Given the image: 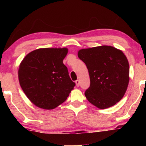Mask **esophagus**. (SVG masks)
Masks as SVG:
<instances>
[{
  "label": "esophagus",
  "instance_id": "34e87169",
  "mask_svg": "<svg viewBox=\"0 0 146 146\" xmlns=\"http://www.w3.org/2000/svg\"><path fill=\"white\" fill-rule=\"evenodd\" d=\"M75 84H76L77 86H80V81H79V80H76V81H75Z\"/></svg>",
  "mask_w": 146,
  "mask_h": 146
}]
</instances>
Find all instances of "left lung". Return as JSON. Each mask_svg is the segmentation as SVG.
<instances>
[{
	"label": "left lung",
	"mask_w": 146,
	"mask_h": 146,
	"mask_svg": "<svg viewBox=\"0 0 146 146\" xmlns=\"http://www.w3.org/2000/svg\"><path fill=\"white\" fill-rule=\"evenodd\" d=\"M78 55L89 73L90 87L84 93L88 101L100 109L119 102L129 82V64L123 52L104 45L83 48Z\"/></svg>",
	"instance_id": "obj_1"
}]
</instances>
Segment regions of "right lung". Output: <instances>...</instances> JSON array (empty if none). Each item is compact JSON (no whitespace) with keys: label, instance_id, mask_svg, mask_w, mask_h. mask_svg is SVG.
I'll return each mask as SVG.
<instances>
[{"label":"right lung","instance_id":"obj_1","mask_svg":"<svg viewBox=\"0 0 146 146\" xmlns=\"http://www.w3.org/2000/svg\"><path fill=\"white\" fill-rule=\"evenodd\" d=\"M66 48H38L30 52L18 70L20 85L34 105L51 110L62 104L75 86L63 60Z\"/></svg>","mask_w":146,"mask_h":146}]
</instances>
